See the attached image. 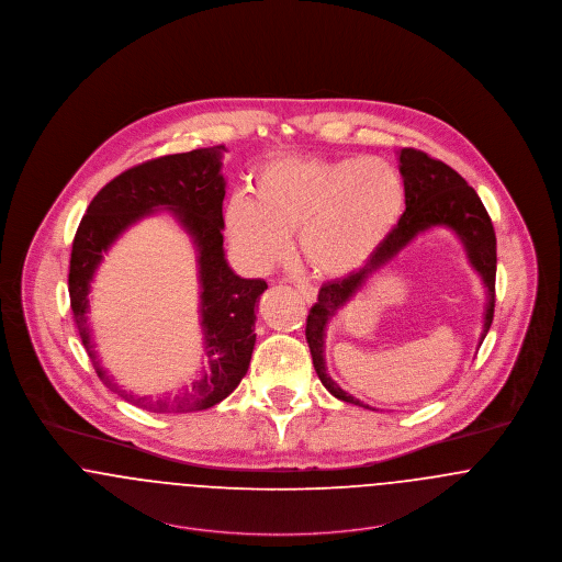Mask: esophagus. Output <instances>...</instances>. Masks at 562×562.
<instances>
[{"label":"esophagus","mask_w":562,"mask_h":562,"mask_svg":"<svg viewBox=\"0 0 562 562\" xmlns=\"http://www.w3.org/2000/svg\"><path fill=\"white\" fill-rule=\"evenodd\" d=\"M297 293L301 295V299L307 303V305L316 301V289H314V286H310V284H297Z\"/></svg>","instance_id":"obj_1"}]
</instances>
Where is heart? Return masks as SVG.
<instances>
[{
	"label": "heart",
	"instance_id": "obj_1",
	"mask_svg": "<svg viewBox=\"0 0 562 562\" xmlns=\"http://www.w3.org/2000/svg\"><path fill=\"white\" fill-rule=\"evenodd\" d=\"M252 198L229 201L225 225L241 259L257 269L280 261L289 233L321 278L359 271L395 229L405 187L380 157H278L252 176Z\"/></svg>",
	"mask_w": 562,
	"mask_h": 562
}]
</instances>
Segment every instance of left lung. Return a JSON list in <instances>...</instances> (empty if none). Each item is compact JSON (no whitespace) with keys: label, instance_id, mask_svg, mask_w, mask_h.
Here are the masks:
<instances>
[{"label":"left lung","instance_id":"left-lung-1","mask_svg":"<svg viewBox=\"0 0 562 562\" xmlns=\"http://www.w3.org/2000/svg\"><path fill=\"white\" fill-rule=\"evenodd\" d=\"M398 171L405 187V212L398 218L395 229L359 271L330 280L321 286L318 301L312 305L305 325V339L312 352L314 369L325 389L339 401L361 407L369 405L357 396L348 395L327 373L325 330L330 318L363 289L364 282L382 267L391 263L420 233L437 227L452 229L464 246L469 263L482 276L488 303L484 312V329L480 335V344L484 341L495 316L496 237L493 221L482 199L464 182L461 173L416 148H401Z\"/></svg>","mask_w":562,"mask_h":562}]
</instances>
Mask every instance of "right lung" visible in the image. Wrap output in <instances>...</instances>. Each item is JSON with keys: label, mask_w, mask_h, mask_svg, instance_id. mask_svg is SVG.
Wrapping results in <instances>:
<instances>
[{"label": "right lung", "mask_w": 562, "mask_h": 562, "mask_svg": "<svg viewBox=\"0 0 562 562\" xmlns=\"http://www.w3.org/2000/svg\"><path fill=\"white\" fill-rule=\"evenodd\" d=\"M225 146L167 155L132 167L110 180L93 198L71 244L69 303L80 339L101 382L133 405L155 414L207 409L232 395L248 371L257 333V305L265 280H246L233 271L223 248ZM157 209H167L192 235L199 250L202 286L204 363L182 392L164 397L133 396L100 367L88 327V293L106 248L132 224Z\"/></svg>", "instance_id": "obj_1"}]
</instances>
